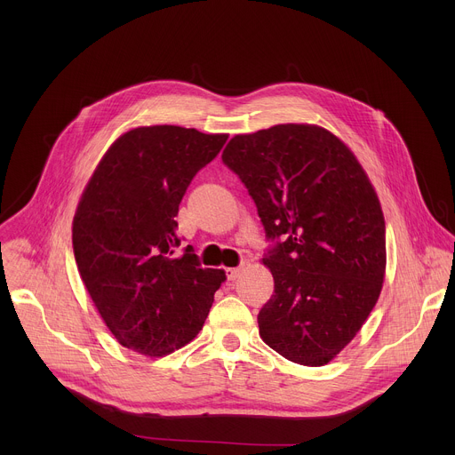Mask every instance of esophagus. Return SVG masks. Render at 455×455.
Instances as JSON below:
<instances>
[{"instance_id":"obj_1","label":"esophagus","mask_w":455,"mask_h":455,"mask_svg":"<svg viewBox=\"0 0 455 455\" xmlns=\"http://www.w3.org/2000/svg\"><path fill=\"white\" fill-rule=\"evenodd\" d=\"M225 272H227V279H228V281H235V279L241 275L243 270H241V268H227Z\"/></svg>"}]
</instances>
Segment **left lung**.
<instances>
[{
	"label": "left lung",
	"mask_w": 455,
	"mask_h": 455,
	"mask_svg": "<svg viewBox=\"0 0 455 455\" xmlns=\"http://www.w3.org/2000/svg\"><path fill=\"white\" fill-rule=\"evenodd\" d=\"M246 185L275 248L259 335L290 362L330 363L362 330L385 279V220L355 153L326 127L277 124L221 155Z\"/></svg>",
	"instance_id": "8db88e82"
}]
</instances>
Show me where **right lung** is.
<instances>
[{
  "instance_id": "obj_1",
  "label": "right lung",
  "mask_w": 455,
  "mask_h": 455,
  "mask_svg": "<svg viewBox=\"0 0 455 455\" xmlns=\"http://www.w3.org/2000/svg\"><path fill=\"white\" fill-rule=\"evenodd\" d=\"M227 133L140 125L122 133L88 180L72 223L81 279L116 342L160 358L202 331L225 270L176 253L178 207Z\"/></svg>"
}]
</instances>
